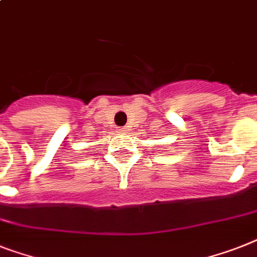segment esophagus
<instances>
[{
    "label": "esophagus",
    "instance_id": "esophagus-1",
    "mask_svg": "<svg viewBox=\"0 0 257 257\" xmlns=\"http://www.w3.org/2000/svg\"><path fill=\"white\" fill-rule=\"evenodd\" d=\"M124 131H126V128H118V133H120V134H123Z\"/></svg>",
    "mask_w": 257,
    "mask_h": 257
}]
</instances>
